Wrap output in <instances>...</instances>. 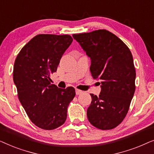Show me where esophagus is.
I'll use <instances>...</instances> for the list:
<instances>
[{"mask_svg": "<svg viewBox=\"0 0 154 154\" xmlns=\"http://www.w3.org/2000/svg\"><path fill=\"white\" fill-rule=\"evenodd\" d=\"M81 93H83V91H82V90H80L79 89H75V94H76L77 95L81 94Z\"/></svg>", "mask_w": 154, "mask_h": 154, "instance_id": "1", "label": "esophagus"}]
</instances>
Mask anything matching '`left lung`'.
<instances>
[{"label":"left lung","mask_w":154,"mask_h":154,"mask_svg":"<svg viewBox=\"0 0 154 154\" xmlns=\"http://www.w3.org/2000/svg\"><path fill=\"white\" fill-rule=\"evenodd\" d=\"M72 36L91 60L92 78L100 82V95L90 94L88 121L100 130L113 129L128 113L135 90L131 52L116 35L104 29Z\"/></svg>","instance_id":"8db88e82"}]
</instances>
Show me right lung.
<instances>
[{"mask_svg":"<svg viewBox=\"0 0 154 154\" xmlns=\"http://www.w3.org/2000/svg\"><path fill=\"white\" fill-rule=\"evenodd\" d=\"M73 38L69 35L39 34L26 44L17 57L13 81L20 102L35 125L53 130L64 123L75 89L51 84L63 54Z\"/></svg>","mask_w":154,"mask_h":154,"instance_id":"right-lung-1","label":"right lung"}]
</instances>
